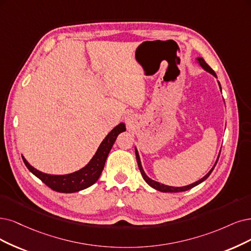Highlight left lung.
<instances>
[{
    "mask_svg": "<svg viewBox=\"0 0 251 251\" xmlns=\"http://www.w3.org/2000/svg\"><path fill=\"white\" fill-rule=\"evenodd\" d=\"M198 61H199L200 65H201V66L203 69H205L206 71H208L209 73H211L212 75H214L215 77H217V76H216V73L214 72V70H213V69L209 66V65L205 62V60H203L202 58H198ZM218 83H219V82H218ZM219 87H220V83H219ZM220 90H221V87H220ZM135 155H136V160H137L138 169H140V171H141V174H142V176H143L144 180H145L148 184H149L151 187H153L154 189L158 190V191H161V192H182V191H186V190L191 189L192 187L197 186V185L201 184V182H203V181H205V180L209 177V176L211 175V173L213 172V170H214L215 165H216V163H217V161H218V159H217V160H216V163L214 164V166H213L212 170L205 176V177L201 178V180H199V181H197V182H194V183H192V184H190V185H187V186H183V187H173V186H168V185H164V184H160L159 182H156V181H154V180H152V179H150L149 177H148V176L145 174V172H144V170H143V166H142L141 159H140V155H138L136 149H135ZM218 158H219V156H218Z\"/></svg>",
    "mask_w": 251,
    "mask_h": 251,
    "instance_id": "1",
    "label": "left lung"
}]
</instances>
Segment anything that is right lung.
Wrapping results in <instances>:
<instances>
[{"instance_id": "obj_1", "label": "right lung", "mask_w": 251, "mask_h": 251, "mask_svg": "<svg viewBox=\"0 0 251 251\" xmlns=\"http://www.w3.org/2000/svg\"><path fill=\"white\" fill-rule=\"evenodd\" d=\"M125 130L126 128L124 123H120L118 126H116L113 130L106 135L103 142L100 144L96 154L93 156L91 161L85 166V168H82L81 170L75 173L60 176L44 174L42 172H39L38 170L34 169L24 157L23 160L27 170L32 174H34L37 178H39L45 185H48L50 189L63 193L77 192L79 190L86 189L90 187L91 185L96 183V181L100 177L102 171H103L108 153L111 149V147L115 144L117 136Z\"/></svg>"}]
</instances>
